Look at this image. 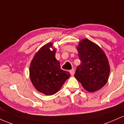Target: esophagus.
<instances>
[{
  "instance_id": "34e87169",
  "label": "esophagus",
  "mask_w": 124,
  "mask_h": 124,
  "mask_svg": "<svg viewBox=\"0 0 124 124\" xmlns=\"http://www.w3.org/2000/svg\"><path fill=\"white\" fill-rule=\"evenodd\" d=\"M70 73L71 75V76H74V73H75L74 69L71 70L70 71Z\"/></svg>"
}]
</instances>
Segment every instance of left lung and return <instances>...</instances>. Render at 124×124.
<instances>
[{"mask_svg": "<svg viewBox=\"0 0 124 124\" xmlns=\"http://www.w3.org/2000/svg\"><path fill=\"white\" fill-rule=\"evenodd\" d=\"M81 64L74 77L87 91L94 92L107 83L110 68L106 55L97 44L87 39L77 47Z\"/></svg>", "mask_w": 124, "mask_h": 124, "instance_id": "1", "label": "left lung"}]
</instances>
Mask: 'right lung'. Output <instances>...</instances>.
Instances as JSON below:
<instances>
[{
  "label": "right lung",
  "instance_id": "obj_1",
  "mask_svg": "<svg viewBox=\"0 0 124 124\" xmlns=\"http://www.w3.org/2000/svg\"><path fill=\"white\" fill-rule=\"evenodd\" d=\"M52 43L38 51L30 66V77L36 90L47 95L56 93L70 77L69 71L62 70L55 57V49L51 50Z\"/></svg>",
  "mask_w": 124,
  "mask_h": 124
}]
</instances>
